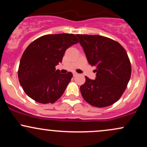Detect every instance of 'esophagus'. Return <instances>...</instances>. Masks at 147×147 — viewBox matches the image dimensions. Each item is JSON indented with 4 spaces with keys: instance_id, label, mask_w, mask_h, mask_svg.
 Instances as JSON below:
<instances>
[{
    "instance_id": "34e87169",
    "label": "esophagus",
    "mask_w": 147,
    "mask_h": 147,
    "mask_svg": "<svg viewBox=\"0 0 147 147\" xmlns=\"http://www.w3.org/2000/svg\"><path fill=\"white\" fill-rule=\"evenodd\" d=\"M77 75H78V74H77V72H73V76H74V77H75V76H77Z\"/></svg>"
}]
</instances>
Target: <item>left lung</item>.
I'll list each match as a JSON object with an SVG mask.
<instances>
[{"label":"left lung","mask_w":147,"mask_h":147,"mask_svg":"<svg viewBox=\"0 0 147 147\" xmlns=\"http://www.w3.org/2000/svg\"><path fill=\"white\" fill-rule=\"evenodd\" d=\"M88 62L96 67V77H86L80 90L84 100L95 107L113 104L129 83L131 65L124 48L117 41L99 35L77 34Z\"/></svg>","instance_id":"obj_1"}]
</instances>
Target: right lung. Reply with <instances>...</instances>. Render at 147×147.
I'll return each instance as SVG.
<instances>
[{
	"instance_id": "1",
	"label": "right lung",
	"mask_w": 147,
	"mask_h": 147,
	"mask_svg": "<svg viewBox=\"0 0 147 147\" xmlns=\"http://www.w3.org/2000/svg\"><path fill=\"white\" fill-rule=\"evenodd\" d=\"M78 42L73 34H57L39 37L28 45L18 72L27 95L41 104H53L61 97L72 74H61L55 66L62 62L65 50Z\"/></svg>"
}]
</instances>
